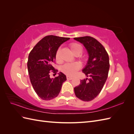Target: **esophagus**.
Listing matches in <instances>:
<instances>
[{
	"label": "esophagus",
	"instance_id": "obj_1",
	"mask_svg": "<svg viewBox=\"0 0 134 134\" xmlns=\"http://www.w3.org/2000/svg\"><path fill=\"white\" fill-rule=\"evenodd\" d=\"M66 78H67V79H68V80H71V79H72V77L70 76H69V75H67V76H66Z\"/></svg>",
	"mask_w": 134,
	"mask_h": 134
}]
</instances>
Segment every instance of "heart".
I'll list each match as a JSON object with an SVG mask.
<instances>
[{"mask_svg": "<svg viewBox=\"0 0 134 134\" xmlns=\"http://www.w3.org/2000/svg\"><path fill=\"white\" fill-rule=\"evenodd\" d=\"M70 48L71 51L75 56H79L82 54L83 52V48L79 44L77 43H71L70 44ZM60 49L57 50L56 52L55 58L57 61L60 60ZM81 67V65L78 62H74L71 63H66L64 64L61 67V70L64 73L68 75H74L75 74L76 71H78Z\"/></svg>", "mask_w": 134, "mask_h": 134, "instance_id": "obj_1", "label": "heart"}]
</instances>
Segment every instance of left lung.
<instances>
[{"label":"left lung","mask_w":134,"mask_h":134,"mask_svg":"<svg viewBox=\"0 0 134 134\" xmlns=\"http://www.w3.org/2000/svg\"><path fill=\"white\" fill-rule=\"evenodd\" d=\"M74 39L82 43L87 50L89 59L82 71L90 77L81 80L79 86L74 88V92L77 98L88 102L99 94L107 79L109 56L103 46L94 38L84 36Z\"/></svg>","instance_id":"obj_1"}]
</instances>
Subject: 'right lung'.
Listing matches in <instances>:
<instances>
[{"label": "right lung", "instance_id": "add662e5", "mask_svg": "<svg viewBox=\"0 0 134 134\" xmlns=\"http://www.w3.org/2000/svg\"><path fill=\"white\" fill-rule=\"evenodd\" d=\"M69 39L54 35L45 36L36 44L28 56L27 68L31 83L36 94L43 100H51L57 97L66 80L62 72L55 78H50V73L58 72L52 65L56 52L61 44Z\"/></svg>", "mask_w": 134, "mask_h": 134}]
</instances>
